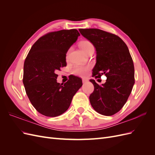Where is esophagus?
I'll use <instances>...</instances> for the list:
<instances>
[{"label": "esophagus", "instance_id": "34e87169", "mask_svg": "<svg viewBox=\"0 0 155 155\" xmlns=\"http://www.w3.org/2000/svg\"><path fill=\"white\" fill-rule=\"evenodd\" d=\"M82 81H83V83H87V82L88 81V79H85V78H83V79H82Z\"/></svg>", "mask_w": 155, "mask_h": 155}]
</instances>
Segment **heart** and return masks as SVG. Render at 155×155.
<instances>
[{"instance_id":"obj_1","label":"heart","mask_w":155,"mask_h":155,"mask_svg":"<svg viewBox=\"0 0 155 155\" xmlns=\"http://www.w3.org/2000/svg\"><path fill=\"white\" fill-rule=\"evenodd\" d=\"M79 46H80V48L85 54L87 52H88L90 50L94 49L91 42L87 40L81 41L80 43H79ZM68 55H69V51H68V52L67 54V58H68ZM88 70H89V67L88 66H85V65H77V66H76L73 68L72 73L75 75H77V76H85L87 74Z\"/></svg>"}]
</instances>
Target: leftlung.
<instances>
[{
    "label": "left lung",
    "instance_id": "left-lung-1",
    "mask_svg": "<svg viewBox=\"0 0 155 155\" xmlns=\"http://www.w3.org/2000/svg\"><path fill=\"white\" fill-rule=\"evenodd\" d=\"M81 34L91 42L96 50V63L92 76L105 74L106 82L99 85L90 79L94 90L89 96L97 112L112 116L121 110L127 100L134 84V67L127 46L118 36L100 29H79Z\"/></svg>",
    "mask_w": 155,
    "mask_h": 155
}]
</instances>
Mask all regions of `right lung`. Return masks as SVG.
I'll return each instance as SVG.
<instances>
[{
	"label": "right lung",
	"instance_id": "add662e5",
	"mask_svg": "<svg viewBox=\"0 0 155 155\" xmlns=\"http://www.w3.org/2000/svg\"><path fill=\"white\" fill-rule=\"evenodd\" d=\"M79 35L76 29L48 33L33 45L25 59L22 81L26 94L35 109L45 116L55 117L66 112L83 85L76 76L60 84L55 74L67 66V52Z\"/></svg>",
	"mask_w": 155,
	"mask_h": 155
}]
</instances>
